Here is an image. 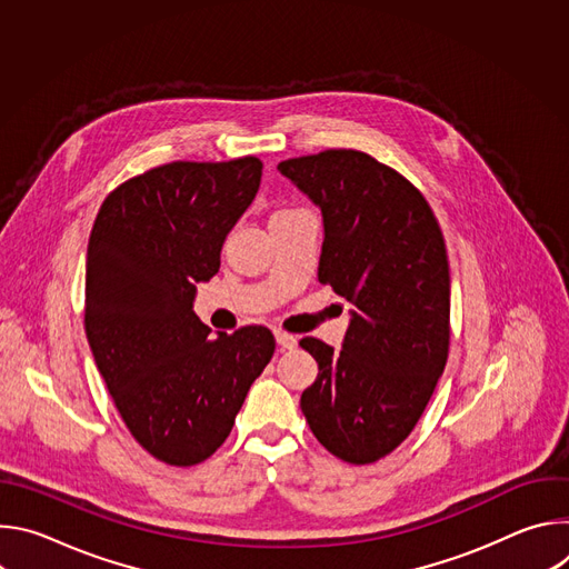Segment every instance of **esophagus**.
<instances>
[{"label":"esophagus","mask_w":569,"mask_h":569,"mask_svg":"<svg viewBox=\"0 0 569 569\" xmlns=\"http://www.w3.org/2000/svg\"><path fill=\"white\" fill-rule=\"evenodd\" d=\"M274 340H277V345H279L283 351L297 347V338L290 336V333H286V331H274Z\"/></svg>","instance_id":"esophagus-1"}]
</instances>
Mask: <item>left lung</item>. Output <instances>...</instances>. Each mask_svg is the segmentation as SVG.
Masks as SVG:
<instances>
[{
  "instance_id": "obj_1",
  "label": "left lung",
  "mask_w": 569,
  "mask_h": 569,
  "mask_svg": "<svg viewBox=\"0 0 569 569\" xmlns=\"http://www.w3.org/2000/svg\"><path fill=\"white\" fill-rule=\"evenodd\" d=\"M323 218L317 277L353 303L342 349L299 342L319 367L301 393L317 441L373 463L410 437L450 347V270L423 193L367 152L331 148L277 167Z\"/></svg>"
}]
</instances>
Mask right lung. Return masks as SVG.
Listing matches in <instances>:
<instances>
[{
	"label": "right lung",
	"mask_w": 569,
	"mask_h": 569,
	"mask_svg": "<svg viewBox=\"0 0 569 569\" xmlns=\"http://www.w3.org/2000/svg\"><path fill=\"white\" fill-rule=\"evenodd\" d=\"M259 157L171 161L101 204L86 263V333L117 410L154 459L196 466L229 437L274 353L266 327L211 336L196 283L261 184Z\"/></svg>",
	"instance_id": "1"
}]
</instances>
